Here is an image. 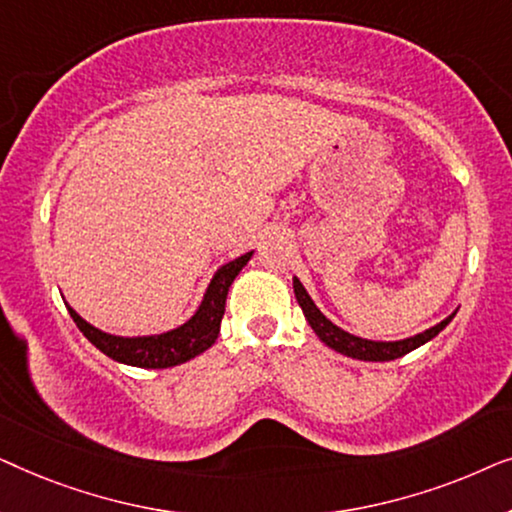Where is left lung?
I'll list each match as a JSON object with an SVG mask.
<instances>
[{
    "label": "left lung",
    "instance_id": "1",
    "mask_svg": "<svg viewBox=\"0 0 512 512\" xmlns=\"http://www.w3.org/2000/svg\"><path fill=\"white\" fill-rule=\"evenodd\" d=\"M293 293H296V300L298 305L303 307V314L307 319V324L312 326V331L317 333V338L324 342L326 347L335 349V352L345 354V356H352V359H359V361H394V359H401L412 349L426 345V342L436 338V335L443 331V328L450 324L454 319V310L450 317H445L440 324L426 328V331L417 333V335H410V338H403V340H368V338H361V335H354L345 331V328H340L338 324H333L331 319L326 317L324 312L319 310L317 303L310 298V293L300 282L298 277H293Z\"/></svg>",
    "mask_w": 512,
    "mask_h": 512
}]
</instances>
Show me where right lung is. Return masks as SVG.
I'll return each mask as SVG.
<instances>
[{"label": "right lung", "mask_w": 512, "mask_h": 512, "mask_svg": "<svg viewBox=\"0 0 512 512\" xmlns=\"http://www.w3.org/2000/svg\"><path fill=\"white\" fill-rule=\"evenodd\" d=\"M251 256H254V251H247V254L237 256L226 265H221V268L214 272V277L209 279L198 310H195L184 324L174 326L170 331L163 333L114 335L88 324L72 305H65L69 314H72L74 324L79 326V331L86 335L102 354H107L109 359L135 368H172L179 366V363L195 359V356L212 347L216 338H219L221 319L223 312H226L228 289L230 284L235 282V277L240 275L244 265L249 263Z\"/></svg>", "instance_id": "obj_1"}]
</instances>
